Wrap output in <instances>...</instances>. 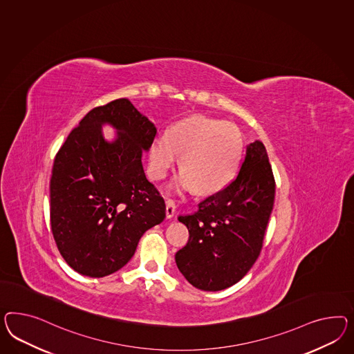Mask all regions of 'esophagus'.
<instances>
[{
  "mask_svg": "<svg viewBox=\"0 0 354 354\" xmlns=\"http://www.w3.org/2000/svg\"><path fill=\"white\" fill-rule=\"evenodd\" d=\"M175 210H176V206L172 200H166V218L167 219H171L175 215Z\"/></svg>",
  "mask_w": 354,
  "mask_h": 354,
  "instance_id": "1",
  "label": "esophagus"
}]
</instances>
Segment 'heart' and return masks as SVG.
<instances>
[{
    "instance_id": "heart-1",
    "label": "heart",
    "mask_w": 354,
    "mask_h": 354,
    "mask_svg": "<svg viewBox=\"0 0 354 354\" xmlns=\"http://www.w3.org/2000/svg\"><path fill=\"white\" fill-rule=\"evenodd\" d=\"M243 149L236 124L206 115H192L172 126L169 134L157 135L149 152V175L161 180L180 156V174L167 192L184 193L194 188L214 193L227 187L239 169Z\"/></svg>"
}]
</instances>
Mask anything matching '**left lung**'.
I'll use <instances>...</instances> for the list:
<instances>
[{"label":"left lung","instance_id":"obj_1","mask_svg":"<svg viewBox=\"0 0 354 354\" xmlns=\"http://www.w3.org/2000/svg\"><path fill=\"white\" fill-rule=\"evenodd\" d=\"M276 184L264 144L255 140L236 179L178 220L189 230L175 254L185 279L203 291H220L246 276L263 248Z\"/></svg>","mask_w":354,"mask_h":354}]
</instances>
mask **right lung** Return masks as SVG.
Instances as JSON below:
<instances>
[{"label":"right lung","instance_id":"1","mask_svg":"<svg viewBox=\"0 0 354 354\" xmlns=\"http://www.w3.org/2000/svg\"><path fill=\"white\" fill-rule=\"evenodd\" d=\"M104 124L115 129L113 141L104 139ZM156 133L129 99H117L91 109L57 153L50 180L51 230L77 273H115L133 258L144 233L165 219V201L142 163Z\"/></svg>","mask_w":354,"mask_h":354}]
</instances>
